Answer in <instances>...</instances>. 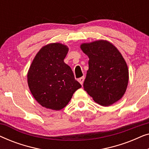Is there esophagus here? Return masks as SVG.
<instances>
[{
  "label": "esophagus",
  "instance_id": "1",
  "mask_svg": "<svg viewBox=\"0 0 149 149\" xmlns=\"http://www.w3.org/2000/svg\"><path fill=\"white\" fill-rule=\"evenodd\" d=\"M84 80H85V77H81V78L78 79V81H79V83H81V85L83 84V82H84Z\"/></svg>",
  "mask_w": 149,
  "mask_h": 149
}]
</instances>
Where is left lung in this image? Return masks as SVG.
I'll return each instance as SVG.
<instances>
[{
  "mask_svg": "<svg viewBox=\"0 0 149 149\" xmlns=\"http://www.w3.org/2000/svg\"><path fill=\"white\" fill-rule=\"evenodd\" d=\"M80 47L89 59L85 91L103 107L117 102L125 94L129 81L127 65L121 54L107 40L85 42Z\"/></svg>",
  "mask_w": 149,
  "mask_h": 149,
  "instance_id": "obj_1",
  "label": "left lung"
}]
</instances>
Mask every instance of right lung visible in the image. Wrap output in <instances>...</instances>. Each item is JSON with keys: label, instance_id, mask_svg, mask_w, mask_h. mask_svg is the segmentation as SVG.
Segmentation results:
<instances>
[{"label": "right lung", "instance_id": "right-lung-1", "mask_svg": "<svg viewBox=\"0 0 149 149\" xmlns=\"http://www.w3.org/2000/svg\"><path fill=\"white\" fill-rule=\"evenodd\" d=\"M66 45L49 43L34 57L28 71V85L37 102L46 109L60 111L68 104L81 85L64 60L68 52Z\"/></svg>", "mask_w": 149, "mask_h": 149}]
</instances>
